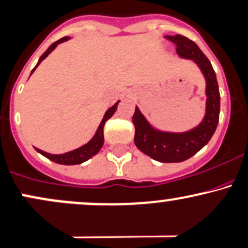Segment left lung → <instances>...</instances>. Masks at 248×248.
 Instances as JSON below:
<instances>
[{"label":"left lung","instance_id":"1","mask_svg":"<svg viewBox=\"0 0 248 248\" xmlns=\"http://www.w3.org/2000/svg\"><path fill=\"white\" fill-rule=\"evenodd\" d=\"M167 39L176 45L178 55L181 59L192 60L205 78V115L200 124L186 132H167L153 126L135 106L134 142L143 154L156 161L181 162L197 154L213 137L219 122L220 93L216 72L197 43L180 34L167 36Z\"/></svg>","mask_w":248,"mask_h":248}]
</instances>
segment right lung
I'll return each mask as SVG.
<instances>
[{
  "instance_id": "1",
  "label": "right lung",
  "mask_w": 248,
  "mask_h": 248,
  "mask_svg": "<svg viewBox=\"0 0 248 248\" xmlns=\"http://www.w3.org/2000/svg\"><path fill=\"white\" fill-rule=\"evenodd\" d=\"M68 40H70V37L64 36V37H62V39H60L59 41H56V42L51 43V45L48 47L47 50H46L45 53L41 55L39 61H37L36 66H35L34 69L31 70V75L35 72V69L39 67V64L41 63V62L47 58L49 54H50L54 49L58 47L60 43L66 42V41H68ZM119 102H120V100L118 102H115V105L111 106L109 109L106 110L105 115H103L101 122H100L99 127H97L96 132H95L94 137L92 138L88 142L84 143L83 146L78 147V148L73 149V151L67 152V153H63V154H50V153H47V152H45V151H41V149H39V148H35V149H36V152H39L40 154H42L43 156H46L47 159L51 160L53 162H56V164H60V165H67V166L80 165V164H82V162L87 161V160H89L91 157H93L94 155H96L97 153H99L100 149H101V147L103 146V141H105V138H103V126H105L106 121H107L108 119H110L111 116H113V114L115 113V110L118 109Z\"/></svg>"
}]
</instances>
